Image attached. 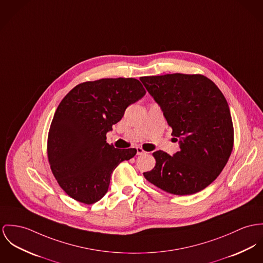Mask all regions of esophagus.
Returning <instances> with one entry per match:
<instances>
[{"mask_svg": "<svg viewBox=\"0 0 263 263\" xmlns=\"http://www.w3.org/2000/svg\"><path fill=\"white\" fill-rule=\"evenodd\" d=\"M136 150H137V155H144V154H147V153H148V152L144 151L140 147H137Z\"/></svg>", "mask_w": 263, "mask_h": 263, "instance_id": "34e87169", "label": "esophagus"}]
</instances>
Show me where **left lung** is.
Returning <instances> with one entry per match:
<instances>
[{
  "mask_svg": "<svg viewBox=\"0 0 263 263\" xmlns=\"http://www.w3.org/2000/svg\"><path fill=\"white\" fill-rule=\"evenodd\" d=\"M160 106L179 139L180 150L170 156L156 151L155 167L144 177L175 195H191L214 181L233 148V125L222 92L203 75L166 74L140 78Z\"/></svg>",
  "mask_w": 263,
  "mask_h": 263,
  "instance_id": "obj_1",
  "label": "left lung"
}]
</instances>
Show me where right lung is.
<instances>
[{"label":"right lung","instance_id":"add662e5","mask_svg":"<svg viewBox=\"0 0 263 263\" xmlns=\"http://www.w3.org/2000/svg\"><path fill=\"white\" fill-rule=\"evenodd\" d=\"M145 94L137 79L108 78L81 83L61 101L48 135V159L70 197L85 204L99 201L114 169L135 156V148L109 145L106 134Z\"/></svg>","mask_w":263,"mask_h":263}]
</instances>
